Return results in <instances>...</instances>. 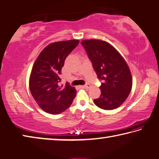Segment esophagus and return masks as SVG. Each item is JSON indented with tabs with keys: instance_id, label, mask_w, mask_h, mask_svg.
I'll list each match as a JSON object with an SVG mask.
<instances>
[{
	"instance_id": "1",
	"label": "esophagus",
	"mask_w": 159,
	"mask_h": 159,
	"mask_svg": "<svg viewBox=\"0 0 159 159\" xmlns=\"http://www.w3.org/2000/svg\"><path fill=\"white\" fill-rule=\"evenodd\" d=\"M81 87L83 88V89H89L90 87H91V85H90L89 84H85V85L81 86Z\"/></svg>"
}]
</instances>
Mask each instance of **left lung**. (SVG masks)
<instances>
[{
	"label": "left lung",
	"instance_id": "left-lung-1",
	"mask_svg": "<svg viewBox=\"0 0 159 159\" xmlns=\"http://www.w3.org/2000/svg\"><path fill=\"white\" fill-rule=\"evenodd\" d=\"M100 79L101 94L93 100L104 110L117 109L126 100L132 87L130 70L123 57L106 41L85 40L81 42Z\"/></svg>",
	"mask_w": 159,
	"mask_h": 159
}]
</instances>
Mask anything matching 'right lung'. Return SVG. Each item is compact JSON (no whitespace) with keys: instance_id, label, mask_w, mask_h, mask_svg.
<instances>
[{"instance_id":"right-lung-1","label":"right lung","mask_w":159,"mask_h":159,"mask_svg":"<svg viewBox=\"0 0 159 159\" xmlns=\"http://www.w3.org/2000/svg\"><path fill=\"white\" fill-rule=\"evenodd\" d=\"M78 43V40L50 43L41 51L33 65L30 90L41 109L50 114L64 112L76 96L77 91L73 86L66 83L63 87L59 82L66 58Z\"/></svg>"}]
</instances>
